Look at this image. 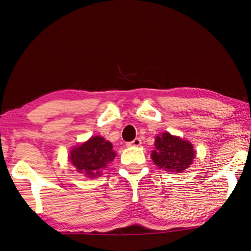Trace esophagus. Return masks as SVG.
Wrapping results in <instances>:
<instances>
[{
	"mask_svg": "<svg viewBox=\"0 0 251 251\" xmlns=\"http://www.w3.org/2000/svg\"><path fill=\"white\" fill-rule=\"evenodd\" d=\"M128 147H139L141 145V139L140 138H136L130 142H127L126 144Z\"/></svg>",
	"mask_w": 251,
	"mask_h": 251,
	"instance_id": "1",
	"label": "esophagus"
}]
</instances>
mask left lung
<instances>
[{
  "label": "left lung",
  "mask_w": 251,
  "mask_h": 251,
  "mask_svg": "<svg viewBox=\"0 0 251 251\" xmlns=\"http://www.w3.org/2000/svg\"><path fill=\"white\" fill-rule=\"evenodd\" d=\"M154 146L155 150L152 151L151 158L166 172L180 173L188 168L195 158L193 145L169 132L156 136Z\"/></svg>",
  "instance_id": "obj_1"
}]
</instances>
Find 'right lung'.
I'll use <instances>...</instances> for the list:
<instances>
[{
  "label": "right lung",
  "mask_w": 251,
  "mask_h": 251,
  "mask_svg": "<svg viewBox=\"0 0 251 251\" xmlns=\"http://www.w3.org/2000/svg\"><path fill=\"white\" fill-rule=\"evenodd\" d=\"M115 155L110 141L95 136L78 148H74L71 151L70 160L78 172L88 177H98L106 164L114 160Z\"/></svg>",
  "instance_id": "obj_1"
}]
</instances>
